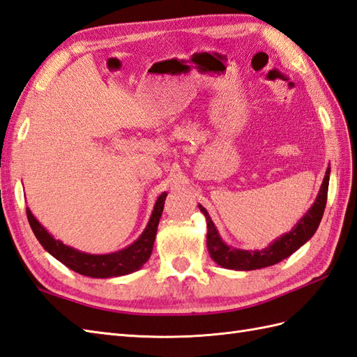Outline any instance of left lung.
I'll list each match as a JSON object with an SVG mask.
<instances>
[{
	"mask_svg": "<svg viewBox=\"0 0 357 357\" xmlns=\"http://www.w3.org/2000/svg\"><path fill=\"white\" fill-rule=\"evenodd\" d=\"M330 180V165L326 169V176L319 192L315 198L314 204L304 213L298 222L294 225L291 231L283 233L282 236L274 239L271 244L262 250H241L227 245L221 238V234L212 221L211 215L206 208L198 204L199 211L206 216L207 222V250L212 260L225 269H234V271H251V269H260L279 264L280 260L289 257L300 247L314 236L318 225L323 218L326 203H327V190Z\"/></svg>",
	"mask_w": 357,
	"mask_h": 357,
	"instance_id": "left-lung-1",
	"label": "left lung"
}]
</instances>
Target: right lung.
I'll use <instances>...</instances> for the list:
<instances>
[{
  "mask_svg": "<svg viewBox=\"0 0 357 357\" xmlns=\"http://www.w3.org/2000/svg\"><path fill=\"white\" fill-rule=\"evenodd\" d=\"M167 195V192H162L155 199L149 224L145 225L144 231L139 234V238L135 242L123 250L106 255L84 253V251L63 244L62 241L54 239L53 234L36 220V216L31 213L29 207L27 218L39 244L51 256L56 257L59 262H62L65 266L82 275L92 277V279H109V277L132 274L141 269L146 264V260L150 259Z\"/></svg>",
  "mask_w": 357,
  "mask_h": 357,
  "instance_id": "obj_1",
  "label": "right lung"
}]
</instances>
